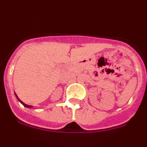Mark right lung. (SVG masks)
Wrapping results in <instances>:
<instances>
[{
  "label": "right lung",
  "mask_w": 147,
  "mask_h": 147,
  "mask_svg": "<svg viewBox=\"0 0 147 147\" xmlns=\"http://www.w3.org/2000/svg\"><path fill=\"white\" fill-rule=\"evenodd\" d=\"M14 94H15V96H16V98H17V99H18V101H20V103H21L22 105H24V107H27V108H32V106H30V105H26V104H24V102H23V101H21V100H20V98H19V97H18V96H17V95H16V93H15V92H14Z\"/></svg>",
  "instance_id": "1"
}]
</instances>
